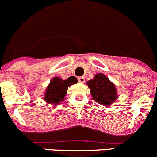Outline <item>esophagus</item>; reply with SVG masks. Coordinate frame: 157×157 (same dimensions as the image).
Returning a JSON list of instances; mask_svg holds the SVG:
<instances>
[{"label": "esophagus", "instance_id": "1", "mask_svg": "<svg viewBox=\"0 0 157 157\" xmlns=\"http://www.w3.org/2000/svg\"><path fill=\"white\" fill-rule=\"evenodd\" d=\"M78 82H79L84 83L85 82V77H83V76H82V77H78Z\"/></svg>", "mask_w": 157, "mask_h": 157}]
</instances>
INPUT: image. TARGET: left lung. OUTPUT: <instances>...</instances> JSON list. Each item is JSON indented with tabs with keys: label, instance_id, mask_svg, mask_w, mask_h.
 <instances>
[{
	"label": "left lung",
	"instance_id": "obj_1",
	"mask_svg": "<svg viewBox=\"0 0 157 157\" xmlns=\"http://www.w3.org/2000/svg\"><path fill=\"white\" fill-rule=\"evenodd\" d=\"M93 99L105 107H110L117 100L115 86L103 74H97L93 79L87 82Z\"/></svg>",
	"mask_w": 157,
	"mask_h": 157
}]
</instances>
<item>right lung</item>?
<instances>
[{"instance_id": "obj_1", "label": "right lung", "mask_w": 157, "mask_h": 157, "mask_svg": "<svg viewBox=\"0 0 157 157\" xmlns=\"http://www.w3.org/2000/svg\"><path fill=\"white\" fill-rule=\"evenodd\" d=\"M77 82V78L74 76L69 77L66 80H63L58 77H54L47 86L44 100L47 103H58L63 101L67 88Z\"/></svg>"}]
</instances>
